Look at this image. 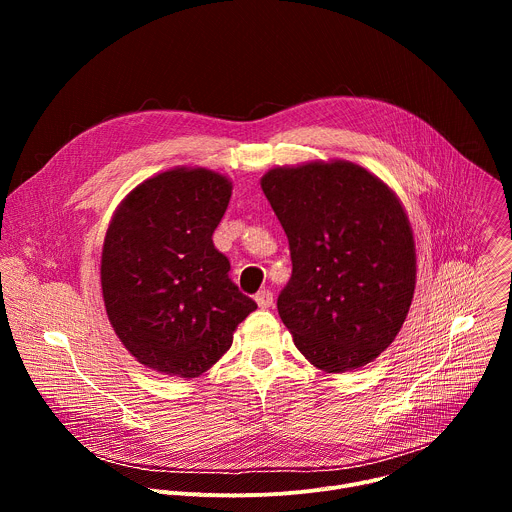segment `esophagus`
I'll list each match as a JSON object with an SVG mask.
<instances>
[{
	"mask_svg": "<svg viewBox=\"0 0 512 512\" xmlns=\"http://www.w3.org/2000/svg\"><path fill=\"white\" fill-rule=\"evenodd\" d=\"M255 302H257V306H259V308L267 310V308H271V306H273V294H271L269 289H263V291H259V294L255 296Z\"/></svg>",
	"mask_w": 512,
	"mask_h": 512,
	"instance_id": "obj_1",
	"label": "esophagus"
}]
</instances>
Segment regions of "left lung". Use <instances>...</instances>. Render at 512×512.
<instances>
[{
  "instance_id": "8db88e82",
  "label": "left lung",
  "mask_w": 512,
  "mask_h": 512,
  "mask_svg": "<svg viewBox=\"0 0 512 512\" xmlns=\"http://www.w3.org/2000/svg\"><path fill=\"white\" fill-rule=\"evenodd\" d=\"M261 188L289 241L277 310L324 373L373 362L399 334L415 291L411 223L399 196L346 160L275 166Z\"/></svg>"
}]
</instances>
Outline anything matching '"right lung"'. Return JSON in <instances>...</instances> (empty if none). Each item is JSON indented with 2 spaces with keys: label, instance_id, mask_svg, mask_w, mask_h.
Instances as JSON below:
<instances>
[{
  "label": "right lung",
  "instance_id": "right-lung-1",
  "mask_svg": "<svg viewBox=\"0 0 512 512\" xmlns=\"http://www.w3.org/2000/svg\"><path fill=\"white\" fill-rule=\"evenodd\" d=\"M233 194L225 174L178 166L135 186L117 206L101 253L107 318L143 367L196 379L257 310L212 243Z\"/></svg>",
  "mask_w": 512,
  "mask_h": 512
}]
</instances>
